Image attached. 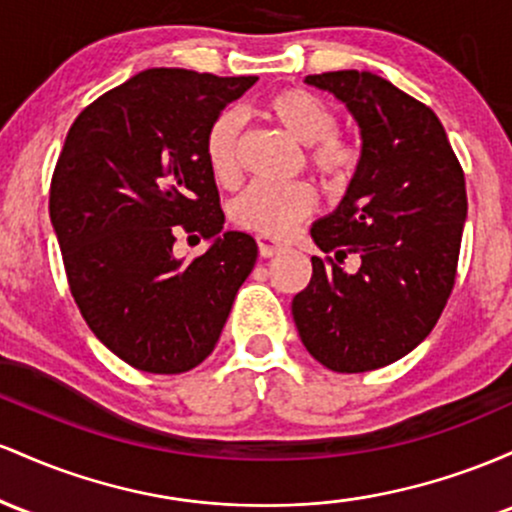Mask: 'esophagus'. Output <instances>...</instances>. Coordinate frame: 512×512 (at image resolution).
<instances>
[{"instance_id":"34e87169","label":"esophagus","mask_w":512,"mask_h":512,"mask_svg":"<svg viewBox=\"0 0 512 512\" xmlns=\"http://www.w3.org/2000/svg\"><path fill=\"white\" fill-rule=\"evenodd\" d=\"M256 244H258V254H261V258H271V256L280 254V251L285 249L283 241L268 237V234H261V237H256Z\"/></svg>"}]
</instances>
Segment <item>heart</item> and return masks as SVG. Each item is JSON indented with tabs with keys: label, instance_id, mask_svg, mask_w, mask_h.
<instances>
[{
	"label": "heart",
	"instance_id": "b5f03b06",
	"mask_svg": "<svg viewBox=\"0 0 512 512\" xmlns=\"http://www.w3.org/2000/svg\"><path fill=\"white\" fill-rule=\"evenodd\" d=\"M266 113L302 145H309V164L329 186H343L358 166V152L336 135L338 113L326 101L304 89H285L266 101ZM237 111H222L205 135V159L222 186L239 179ZM317 205V193L307 181H254L232 200V220L241 229L283 237Z\"/></svg>",
	"mask_w": 512,
	"mask_h": 512
}]
</instances>
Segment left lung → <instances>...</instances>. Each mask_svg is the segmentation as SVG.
I'll use <instances>...</instances> for the list:
<instances>
[{
    "label": "left lung",
    "mask_w": 512,
    "mask_h": 512,
    "mask_svg": "<svg viewBox=\"0 0 512 512\" xmlns=\"http://www.w3.org/2000/svg\"><path fill=\"white\" fill-rule=\"evenodd\" d=\"M346 103L360 162L338 208L312 225L326 258L292 300L304 348L333 372H367L411 353L438 324L457 275L467 188L445 128L426 103L372 72L304 79ZM361 268L346 274L342 258Z\"/></svg>",
    "instance_id": "1"
}]
</instances>
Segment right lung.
I'll list each match as a JSON object with an SVG mask.
<instances>
[{"instance_id": "1", "label": "right lung", "mask_w": 512, "mask_h": 512, "mask_svg": "<svg viewBox=\"0 0 512 512\" xmlns=\"http://www.w3.org/2000/svg\"><path fill=\"white\" fill-rule=\"evenodd\" d=\"M256 79L154 67L99 96L67 132L50 222L72 297L103 346L142 372L203 363L254 271V237L222 232L205 135ZM181 231L211 249L183 264Z\"/></svg>"}]
</instances>
